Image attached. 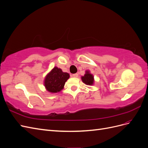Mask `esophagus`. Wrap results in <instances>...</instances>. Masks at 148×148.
Listing matches in <instances>:
<instances>
[{"instance_id": "esophagus-1", "label": "esophagus", "mask_w": 148, "mask_h": 148, "mask_svg": "<svg viewBox=\"0 0 148 148\" xmlns=\"http://www.w3.org/2000/svg\"><path fill=\"white\" fill-rule=\"evenodd\" d=\"M72 77H75V78H77V77H78V73L73 74V75H72Z\"/></svg>"}]
</instances>
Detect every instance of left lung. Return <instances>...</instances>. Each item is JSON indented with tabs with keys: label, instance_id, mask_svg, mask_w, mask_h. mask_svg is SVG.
I'll list each match as a JSON object with an SVG mask.
<instances>
[{
	"label": "left lung",
	"instance_id": "obj_1",
	"mask_svg": "<svg viewBox=\"0 0 148 148\" xmlns=\"http://www.w3.org/2000/svg\"><path fill=\"white\" fill-rule=\"evenodd\" d=\"M86 73L85 74L83 77H82V79L84 83L88 85H92L94 82V79H93V76L89 73V71H86Z\"/></svg>",
	"mask_w": 148,
	"mask_h": 148
}]
</instances>
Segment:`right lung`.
<instances>
[{
    "mask_svg": "<svg viewBox=\"0 0 148 148\" xmlns=\"http://www.w3.org/2000/svg\"><path fill=\"white\" fill-rule=\"evenodd\" d=\"M70 77L68 73H64L60 69L54 67L45 78L44 86L51 92H57L64 88L65 82Z\"/></svg>",
    "mask_w": 148,
    "mask_h": 148,
    "instance_id": "1",
    "label": "right lung"
}]
</instances>
